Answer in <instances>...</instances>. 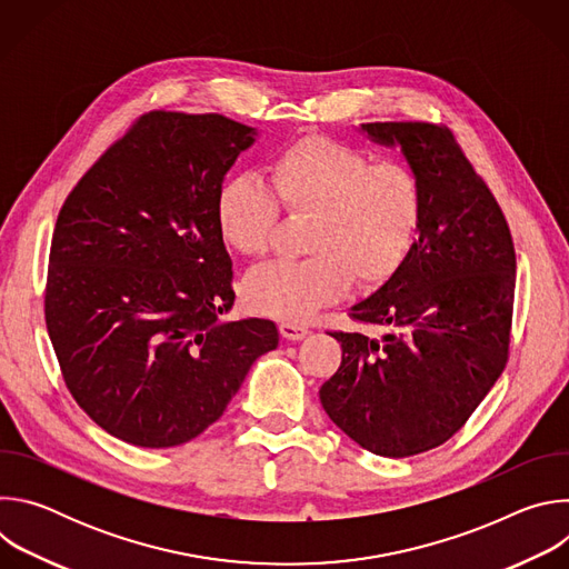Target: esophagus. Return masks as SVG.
I'll return each mask as SVG.
<instances>
[{"instance_id":"34e87169","label":"esophagus","mask_w":569,"mask_h":569,"mask_svg":"<svg viewBox=\"0 0 569 569\" xmlns=\"http://www.w3.org/2000/svg\"><path fill=\"white\" fill-rule=\"evenodd\" d=\"M279 333L286 338V340H301L308 336V327H303V323H297V321H288L283 319L279 323Z\"/></svg>"}]
</instances>
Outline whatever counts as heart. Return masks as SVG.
Returning a JSON list of instances; mask_svg holds the SVG:
<instances>
[{
  "instance_id": "heart-1",
  "label": "heart",
  "mask_w": 569,
  "mask_h": 569,
  "mask_svg": "<svg viewBox=\"0 0 569 569\" xmlns=\"http://www.w3.org/2000/svg\"><path fill=\"white\" fill-rule=\"evenodd\" d=\"M281 211L306 218L310 254L252 270L246 299L292 321L342 297L351 279L376 286L398 270L421 222V184L402 161H371L336 139L301 137L272 159L268 189L231 178L216 200L222 240L246 257L270 252Z\"/></svg>"
}]
</instances>
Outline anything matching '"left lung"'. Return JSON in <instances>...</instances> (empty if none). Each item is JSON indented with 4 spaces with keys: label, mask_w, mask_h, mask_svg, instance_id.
Listing matches in <instances>:
<instances>
[{
    "label": "left lung",
    "mask_w": 569,
    "mask_h": 569,
    "mask_svg": "<svg viewBox=\"0 0 569 569\" xmlns=\"http://www.w3.org/2000/svg\"><path fill=\"white\" fill-rule=\"evenodd\" d=\"M400 143L421 184L419 238L391 279L349 310L380 333L331 331L338 371L321 408L365 450L412 457L459 432L507 367L516 250L507 218L452 130L432 121H373Z\"/></svg>",
    "instance_id": "obj_1"
}]
</instances>
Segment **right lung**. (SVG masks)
I'll return each instance as SVG.
<instances>
[{
  "label": "right lung",
  "instance_id": "add662e5",
  "mask_svg": "<svg viewBox=\"0 0 569 569\" xmlns=\"http://www.w3.org/2000/svg\"><path fill=\"white\" fill-rule=\"evenodd\" d=\"M252 141L222 114L143 112L58 213L47 331L73 400L126 443L196 439L279 345L270 319L220 321L236 295L216 200Z\"/></svg>",
  "mask_w": 569,
  "mask_h": 569
}]
</instances>
